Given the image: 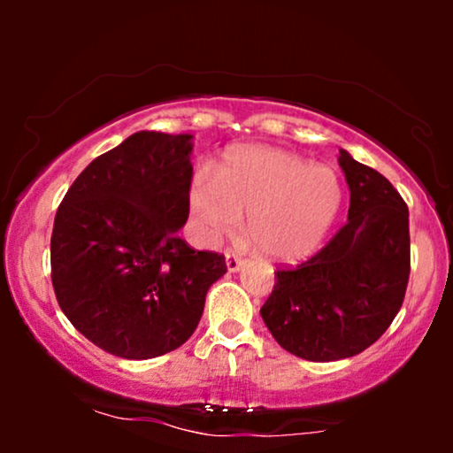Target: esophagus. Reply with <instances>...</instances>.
Returning <instances> with one entry per match:
<instances>
[{"mask_svg":"<svg viewBox=\"0 0 453 453\" xmlns=\"http://www.w3.org/2000/svg\"><path fill=\"white\" fill-rule=\"evenodd\" d=\"M225 262H226V270L228 272H239L241 268H243V259H241L239 256H234L233 251H226V257H225Z\"/></svg>","mask_w":453,"mask_h":453,"instance_id":"esophagus-1","label":"esophagus"}]
</instances>
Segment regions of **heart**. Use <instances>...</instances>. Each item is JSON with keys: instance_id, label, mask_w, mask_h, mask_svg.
Masks as SVG:
<instances>
[{"instance_id": "b5f03b06", "label": "heart", "mask_w": 453, "mask_h": 453, "mask_svg": "<svg viewBox=\"0 0 453 453\" xmlns=\"http://www.w3.org/2000/svg\"><path fill=\"white\" fill-rule=\"evenodd\" d=\"M340 206L342 183L330 166L270 146L233 152L214 181L196 177L189 185V208L203 243L231 237L247 216V237L274 262L311 256Z\"/></svg>"}]
</instances>
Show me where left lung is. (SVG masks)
I'll return each instance as SVG.
<instances>
[{"instance_id": "obj_1", "label": "left lung", "mask_w": 453, "mask_h": 453, "mask_svg": "<svg viewBox=\"0 0 453 453\" xmlns=\"http://www.w3.org/2000/svg\"><path fill=\"white\" fill-rule=\"evenodd\" d=\"M350 189L349 220L330 243L295 270H278L259 309L290 355L327 363L355 357L388 330L411 274L408 208L381 173L340 148Z\"/></svg>"}]
</instances>
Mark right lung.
<instances>
[{"mask_svg": "<svg viewBox=\"0 0 453 453\" xmlns=\"http://www.w3.org/2000/svg\"><path fill=\"white\" fill-rule=\"evenodd\" d=\"M191 134L135 132L80 173L55 214L61 311L98 349L144 361L196 332L225 257L179 239L189 216Z\"/></svg>", "mask_w": 453, "mask_h": 453, "instance_id": "right-lung-1", "label": "right lung"}]
</instances>
